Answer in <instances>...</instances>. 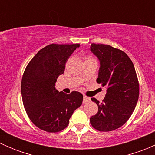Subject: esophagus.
I'll use <instances>...</instances> for the list:
<instances>
[{
    "instance_id": "esophagus-1",
    "label": "esophagus",
    "mask_w": 155,
    "mask_h": 155,
    "mask_svg": "<svg viewBox=\"0 0 155 155\" xmlns=\"http://www.w3.org/2000/svg\"><path fill=\"white\" fill-rule=\"evenodd\" d=\"M89 101H90V98L87 97V96L83 97V104H87L89 102Z\"/></svg>"
}]
</instances>
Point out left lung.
Returning a JSON list of instances; mask_svg holds the SVG:
<instances>
[{"label":"left lung","mask_w":155,"mask_h":155,"mask_svg":"<svg viewBox=\"0 0 155 155\" xmlns=\"http://www.w3.org/2000/svg\"><path fill=\"white\" fill-rule=\"evenodd\" d=\"M91 51L100 61L97 82L107 87V94L98 106V112L90 122L99 131H112L126 123L132 115L139 98L140 85L134 64L127 54L109 45H91Z\"/></svg>","instance_id":"8db88e82"}]
</instances>
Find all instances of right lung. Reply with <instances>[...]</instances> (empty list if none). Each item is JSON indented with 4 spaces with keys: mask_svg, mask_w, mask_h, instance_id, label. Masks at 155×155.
<instances>
[{
    "mask_svg": "<svg viewBox=\"0 0 155 155\" xmlns=\"http://www.w3.org/2000/svg\"><path fill=\"white\" fill-rule=\"evenodd\" d=\"M76 44H50L40 49L26 67L21 84V97L27 115L43 130L57 133L68 127L73 112L82 105L83 95L69 94L55 89Z\"/></svg>",
    "mask_w": 155,
    "mask_h": 155,
    "instance_id": "1",
    "label": "right lung"
}]
</instances>
